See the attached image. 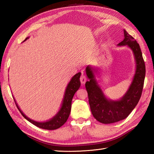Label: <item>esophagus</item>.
I'll return each mask as SVG.
<instances>
[{
    "label": "esophagus",
    "mask_w": 154,
    "mask_h": 154,
    "mask_svg": "<svg viewBox=\"0 0 154 154\" xmlns=\"http://www.w3.org/2000/svg\"><path fill=\"white\" fill-rule=\"evenodd\" d=\"M80 81H81V83H82L83 85L85 83L86 81H87V77H86L85 75H81V77H80Z\"/></svg>",
    "instance_id": "obj_1"
}]
</instances>
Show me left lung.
<instances>
[{
	"instance_id": "1",
	"label": "left lung",
	"mask_w": 154,
	"mask_h": 154,
	"mask_svg": "<svg viewBox=\"0 0 154 154\" xmlns=\"http://www.w3.org/2000/svg\"><path fill=\"white\" fill-rule=\"evenodd\" d=\"M124 34V40L118 45H128L132 50L136 69L132 83L122 99L119 100L108 99L94 79L93 72L97 69L91 66L86 68L89 81L86 82L85 87L91 112L94 119L103 124L114 123L125 119L136 107L142 95L146 75L145 62L136 40L125 30Z\"/></svg>"
}]
</instances>
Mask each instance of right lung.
<instances>
[{
    "label": "right lung",
    "instance_id": "right-lung-1",
    "mask_svg": "<svg viewBox=\"0 0 154 154\" xmlns=\"http://www.w3.org/2000/svg\"><path fill=\"white\" fill-rule=\"evenodd\" d=\"M28 38H26V40H26ZM80 76L81 73L79 72V73L75 74L74 76L72 77L70 82L67 85L66 89H65L64 98L60 110H59V112L57 113L56 115L52 118L50 120L46 121V122H36V121H34L33 120L29 119V118L26 116L25 114L22 112V111L20 109L18 104L16 103L14 98L13 97L15 101L16 105L17 106L20 112L22 114V115L27 120H28L29 122L33 124L34 125L45 130H56L59 128H60L61 126H63V124L66 122V121L69 118V116L71 109L72 99H73V97L75 93L79 89L81 85Z\"/></svg>",
    "mask_w": 154,
    "mask_h": 154
}]
</instances>
